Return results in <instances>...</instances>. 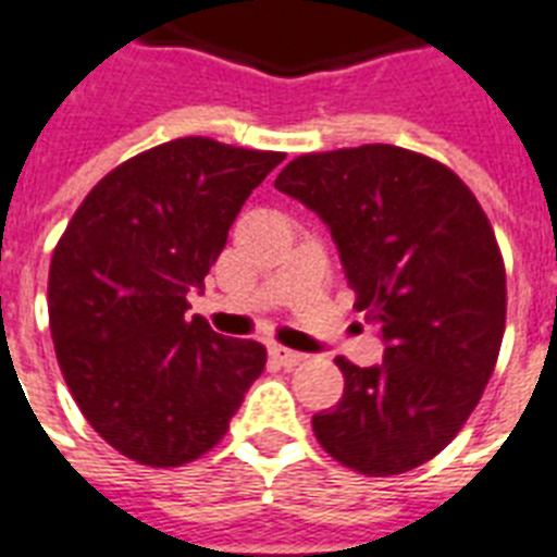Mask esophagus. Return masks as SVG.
Returning <instances> with one entry per match:
<instances>
[{
	"instance_id": "1",
	"label": "esophagus",
	"mask_w": 557,
	"mask_h": 557,
	"mask_svg": "<svg viewBox=\"0 0 557 557\" xmlns=\"http://www.w3.org/2000/svg\"><path fill=\"white\" fill-rule=\"evenodd\" d=\"M270 358H273L278 367H287V370L289 367H296L305 361V356H301V352L287 350V347H282V344H273V347H270Z\"/></svg>"
}]
</instances>
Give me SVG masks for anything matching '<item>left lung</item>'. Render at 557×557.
I'll return each mask as SVG.
<instances>
[{"label": "left lung", "mask_w": 557, "mask_h": 557, "mask_svg": "<svg viewBox=\"0 0 557 557\" xmlns=\"http://www.w3.org/2000/svg\"><path fill=\"white\" fill-rule=\"evenodd\" d=\"M333 236L356 310L384 361L344 372L342 401L312 416L335 461L398 475L435 458L481 401L507 321V273L472 190L395 145L298 156L275 178Z\"/></svg>", "instance_id": "obj_1"}]
</instances>
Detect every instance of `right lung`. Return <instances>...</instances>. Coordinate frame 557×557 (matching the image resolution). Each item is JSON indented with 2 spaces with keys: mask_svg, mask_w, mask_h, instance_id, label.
Segmentation results:
<instances>
[{
  "mask_svg": "<svg viewBox=\"0 0 557 557\" xmlns=\"http://www.w3.org/2000/svg\"><path fill=\"white\" fill-rule=\"evenodd\" d=\"M282 162L205 136L164 141L110 170L59 238L48 312L64 384L133 461L182 467L213 449L264 370L268 350L190 319L187 293Z\"/></svg>",
  "mask_w": 557,
  "mask_h": 557,
  "instance_id": "right-lung-1",
  "label": "right lung"
}]
</instances>
